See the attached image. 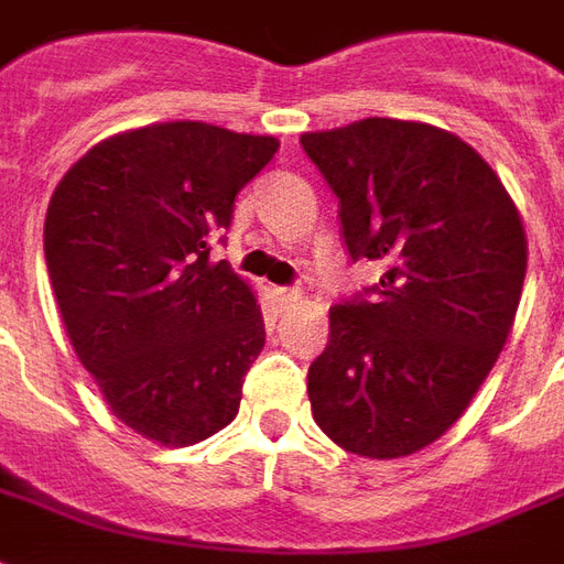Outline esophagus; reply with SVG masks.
Wrapping results in <instances>:
<instances>
[{
    "instance_id": "1",
    "label": "esophagus",
    "mask_w": 564,
    "mask_h": 564,
    "mask_svg": "<svg viewBox=\"0 0 564 564\" xmlns=\"http://www.w3.org/2000/svg\"><path fill=\"white\" fill-rule=\"evenodd\" d=\"M271 295H274V302H278L281 307L299 305V299H302V293H299L295 286H274V290H271Z\"/></svg>"
}]
</instances>
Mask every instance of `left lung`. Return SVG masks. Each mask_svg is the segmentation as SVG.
Segmentation results:
<instances>
[{"instance_id":"obj_1","label":"left lung","mask_w":564,"mask_h":564,"mask_svg":"<svg viewBox=\"0 0 564 564\" xmlns=\"http://www.w3.org/2000/svg\"><path fill=\"white\" fill-rule=\"evenodd\" d=\"M302 148L338 198L347 257L387 265L329 307L311 411L347 453L411 456L459 420L508 341L525 278L520 214L444 129L368 117L307 132Z\"/></svg>"}]
</instances>
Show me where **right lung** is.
<instances>
[{
  "label": "right lung",
  "mask_w": 564,
  "mask_h": 564,
  "mask_svg": "<svg viewBox=\"0 0 564 564\" xmlns=\"http://www.w3.org/2000/svg\"><path fill=\"white\" fill-rule=\"evenodd\" d=\"M274 150L271 135L153 123L87 150L47 205L44 259L68 341L115 416L165 447L232 423L265 344L257 295L210 262V241Z\"/></svg>",
  "instance_id": "1"
}]
</instances>
